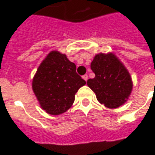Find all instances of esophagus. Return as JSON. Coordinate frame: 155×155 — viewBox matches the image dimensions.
I'll list each match as a JSON object with an SVG mask.
<instances>
[{
  "mask_svg": "<svg viewBox=\"0 0 155 155\" xmlns=\"http://www.w3.org/2000/svg\"><path fill=\"white\" fill-rule=\"evenodd\" d=\"M82 78H83V79H84V80L85 81H87L88 75H87V74H84V75H83V76H82Z\"/></svg>",
  "mask_w": 155,
  "mask_h": 155,
  "instance_id": "obj_1",
  "label": "esophagus"
}]
</instances>
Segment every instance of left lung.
<instances>
[{"label":"left lung","mask_w":155,"mask_h":155,"mask_svg":"<svg viewBox=\"0 0 155 155\" xmlns=\"http://www.w3.org/2000/svg\"><path fill=\"white\" fill-rule=\"evenodd\" d=\"M95 76L87 81L97 101L110 109H116L127 102L133 90V81L124 64L113 52L99 53L91 64Z\"/></svg>","instance_id":"1"}]
</instances>
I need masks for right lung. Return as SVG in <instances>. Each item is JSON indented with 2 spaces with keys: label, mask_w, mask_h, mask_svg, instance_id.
<instances>
[{
  "label": "right lung",
  "mask_w": 155,
  "mask_h": 155,
  "mask_svg": "<svg viewBox=\"0 0 155 155\" xmlns=\"http://www.w3.org/2000/svg\"><path fill=\"white\" fill-rule=\"evenodd\" d=\"M85 84L66 54L52 51L39 65L32 80V90L41 109L58 115L72 106L78 90Z\"/></svg>",
  "instance_id": "obj_1"
}]
</instances>
